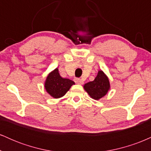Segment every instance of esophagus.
<instances>
[{
	"label": "esophagus",
	"mask_w": 151,
	"mask_h": 151,
	"mask_svg": "<svg viewBox=\"0 0 151 151\" xmlns=\"http://www.w3.org/2000/svg\"><path fill=\"white\" fill-rule=\"evenodd\" d=\"M74 81H75V82L77 83V84H84V81H83L82 79H79V78H76V79H74Z\"/></svg>",
	"instance_id": "obj_1"
}]
</instances>
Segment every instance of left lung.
I'll list each match as a JSON object with an SVG mask.
<instances>
[{
    "label": "left lung",
    "mask_w": 151,
    "mask_h": 151,
    "mask_svg": "<svg viewBox=\"0 0 151 151\" xmlns=\"http://www.w3.org/2000/svg\"><path fill=\"white\" fill-rule=\"evenodd\" d=\"M111 89L109 77L102 70H99L94 80L86 83L84 85V89L91 98L99 100L107 94Z\"/></svg>",
    "instance_id": "1"
}]
</instances>
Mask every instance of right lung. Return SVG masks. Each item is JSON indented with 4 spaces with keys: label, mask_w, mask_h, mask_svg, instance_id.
Returning a JSON list of instances; mask_svg holds the SVG:
<instances>
[{
    "label": "right lung",
    "mask_w": 151,
    "mask_h": 151,
    "mask_svg": "<svg viewBox=\"0 0 151 151\" xmlns=\"http://www.w3.org/2000/svg\"><path fill=\"white\" fill-rule=\"evenodd\" d=\"M44 84L47 92L54 99H59L65 96L75 83L67 78L62 77L58 68H56L47 74Z\"/></svg>",
    "instance_id": "obj_1"
}]
</instances>
